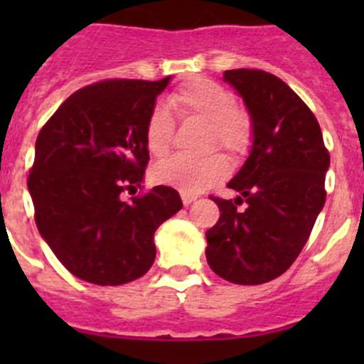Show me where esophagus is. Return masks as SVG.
Masks as SVG:
<instances>
[{
	"instance_id": "esophagus-1",
	"label": "esophagus",
	"mask_w": 364,
	"mask_h": 364,
	"mask_svg": "<svg viewBox=\"0 0 364 364\" xmlns=\"http://www.w3.org/2000/svg\"><path fill=\"white\" fill-rule=\"evenodd\" d=\"M181 200H183V204L188 205V204H192L193 200H197V196H193V193H185V192H181Z\"/></svg>"
}]
</instances>
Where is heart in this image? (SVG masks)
<instances>
[{
    "mask_svg": "<svg viewBox=\"0 0 364 364\" xmlns=\"http://www.w3.org/2000/svg\"><path fill=\"white\" fill-rule=\"evenodd\" d=\"M168 104L183 119H199L208 123L205 146H220L240 159L250 151L253 142L252 117L245 109L237 107L234 95L222 84L205 77H196L179 86L168 97ZM171 114L164 107H155L146 123V146L156 159L168 153L172 146ZM229 174V161L220 153L204 159L174 156L153 168V178L160 185L172 186L185 193H200L220 183Z\"/></svg>",
    "mask_w": 364,
    "mask_h": 364,
    "instance_id": "obj_1",
    "label": "heart"
}]
</instances>
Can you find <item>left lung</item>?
I'll list each match as a JSON object with an SVG mask.
<instances>
[{
  "mask_svg": "<svg viewBox=\"0 0 364 364\" xmlns=\"http://www.w3.org/2000/svg\"><path fill=\"white\" fill-rule=\"evenodd\" d=\"M223 80L247 105L253 142L227 185L240 196L211 197L220 218L205 232V259L223 280L260 285L284 274L306 245L326 203L329 153L314 112L277 75L237 68Z\"/></svg>",
  "mask_w": 364,
  "mask_h": 364,
  "instance_id": "1",
  "label": "left lung"
}]
</instances>
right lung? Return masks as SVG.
<instances>
[{
	"label": "right lung",
	"mask_w": 364,
	"mask_h": 364,
	"mask_svg": "<svg viewBox=\"0 0 364 364\" xmlns=\"http://www.w3.org/2000/svg\"><path fill=\"white\" fill-rule=\"evenodd\" d=\"M171 82L102 80L70 95L36 137L28 190L40 236L73 274L123 285L149 271L155 230L183 208L171 186L141 188L149 151L146 123Z\"/></svg>",
	"instance_id": "right-lung-1"
}]
</instances>
